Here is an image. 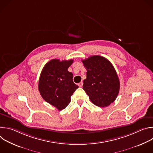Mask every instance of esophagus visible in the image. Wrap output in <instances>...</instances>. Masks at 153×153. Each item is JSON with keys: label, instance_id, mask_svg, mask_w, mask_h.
<instances>
[{"label": "esophagus", "instance_id": "34e87169", "mask_svg": "<svg viewBox=\"0 0 153 153\" xmlns=\"http://www.w3.org/2000/svg\"><path fill=\"white\" fill-rule=\"evenodd\" d=\"M78 85H79V87H82V86H83V82H80L78 84Z\"/></svg>", "mask_w": 153, "mask_h": 153}]
</instances>
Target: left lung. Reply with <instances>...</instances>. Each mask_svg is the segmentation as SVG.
I'll list each match as a JSON object with an SVG mask.
<instances>
[{
	"instance_id": "1",
	"label": "left lung",
	"mask_w": 153,
	"mask_h": 153,
	"mask_svg": "<svg viewBox=\"0 0 153 153\" xmlns=\"http://www.w3.org/2000/svg\"><path fill=\"white\" fill-rule=\"evenodd\" d=\"M82 62L86 78L83 89L93 104L106 107L114 102L120 89V82L111 63L100 56H93Z\"/></svg>"
}]
</instances>
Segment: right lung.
Masks as SVG:
<instances>
[{"label":"right lung","instance_id":"add662e5","mask_svg":"<svg viewBox=\"0 0 153 153\" xmlns=\"http://www.w3.org/2000/svg\"><path fill=\"white\" fill-rule=\"evenodd\" d=\"M73 60L52 59L43 67L39 80V90L42 98L59 110L66 108L71 96L79 86L73 80L68 69Z\"/></svg>","mask_w":153,"mask_h":153}]
</instances>
